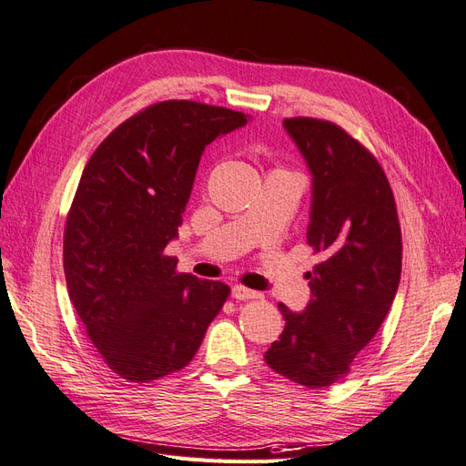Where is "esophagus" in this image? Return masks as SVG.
<instances>
[{
  "instance_id": "1",
  "label": "esophagus",
  "mask_w": 466,
  "mask_h": 466,
  "mask_svg": "<svg viewBox=\"0 0 466 466\" xmlns=\"http://www.w3.org/2000/svg\"><path fill=\"white\" fill-rule=\"evenodd\" d=\"M231 297L237 299V300H251V299H260V292L251 290L247 287H241V285H235L231 289Z\"/></svg>"
}]
</instances>
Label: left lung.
<instances>
[{"mask_svg": "<svg viewBox=\"0 0 466 466\" xmlns=\"http://www.w3.org/2000/svg\"><path fill=\"white\" fill-rule=\"evenodd\" d=\"M312 174L306 239L322 263L309 272L310 302L279 310L285 330L265 361L310 390L344 380L388 316L401 277V227L380 162L338 124L287 118Z\"/></svg>", "mask_w": 466, "mask_h": 466, "instance_id": "left-lung-1", "label": "left lung"}]
</instances>
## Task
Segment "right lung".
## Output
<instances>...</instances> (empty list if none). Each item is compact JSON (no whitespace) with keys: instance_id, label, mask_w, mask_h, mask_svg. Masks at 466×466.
<instances>
[{"instance_id":"obj_1","label":"right lung","mask_w":466,"mask_h":466,"mask_svg":"<svg viewBox=\"0 0 466 466\" xmlns=\"http://www.w3.org/2000/svg\"><path fill=\"white\" fill-rule=\"evenodd\" d=\"M247 124L243 112L164 100L112 130L78 181L63 239L69 297L90 342L120 378L147 383L194 360L229 297L177 272V237L201 154Z\"/></svg>"}]
</instances>
